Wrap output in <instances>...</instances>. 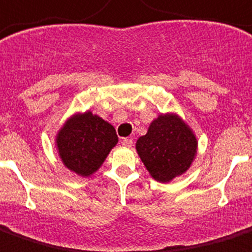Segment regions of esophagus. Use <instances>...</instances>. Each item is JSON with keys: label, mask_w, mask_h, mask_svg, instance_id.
Here are the masks:
<instances>
[{"label": "esophagus", "mask_w": 252, "mask_h": 252, "mask_svg": "<svg viewBox=\"0 0 252 252\" xmlns=\"http://www.w3.org/2000/svg\"><path fill=\"white\" fill-rule=\"evenodd\" d=\"M122 145H123V146H126V147H132L133 140H132V138H123Z\"/></svg>", "instance_id": "esophagus-1"}]
</instances>
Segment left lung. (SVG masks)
Returning a JSON list of instances; mask_svg holds the SVG:
<instances>
[{"mask_svg": "<svg viewBox=\"0 0 252 252\" xmlns=\"http://www.w3.org/2000/svg\"><path fill=\"white\" fill-rule=\"evenodd\" d=\"M137 154L158 183H169L190 168L198 150L197 137L177 114H160L136 142Z\"/></svg>", "mask_w": 252, "mask_h": 252, "instance_id": "1", "label": "left lung"}]
</instances>
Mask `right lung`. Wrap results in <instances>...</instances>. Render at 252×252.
Instances as JSON below:
<instances>
[{
	"label": "right lung",
	"instance_id": "obj_1",
	"mask_svg": "<svg viewBox=\"0 0 252 252\" xmlns=\"http://www.w3.org/2000/svg\"><path fill=\"white\" fill-rule=\"evenodd\" d=\"M118 141L115 128L92 111L68 118L55 137L63 165L81 177L97 172Z\"/></svg>",
	"mask_w": 252,
	"mask_h": 252
}]
</instances>
